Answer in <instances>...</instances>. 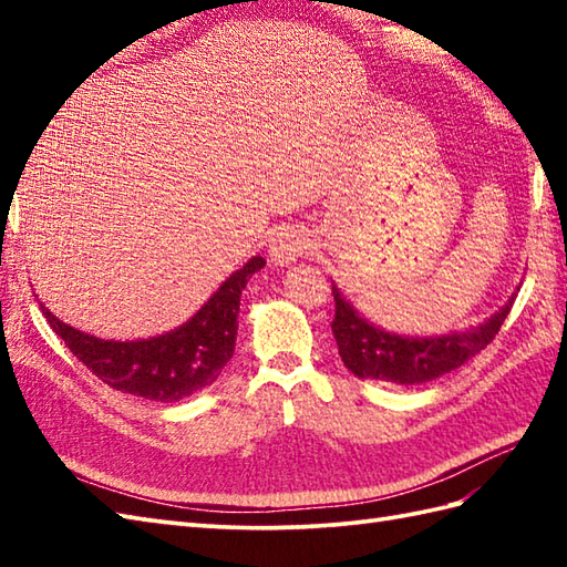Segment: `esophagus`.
<instances>
[{"label":"esophagus","instance_id":"obj_1","mask_svg":"<svg viewBox=\"0 0 567 567\" xmlns=\"http://www.w3.org/2000/svg\"><path fill=\"white\" fill-rule=\"evenodd\" d=\"M315 246V238H311L305 228H282V231L272 238L270 258L275 265H282L285 268V265H292L299 258L309 256Z\"/></svg>","mask_w":567,"mask_h":567}]
</instances>
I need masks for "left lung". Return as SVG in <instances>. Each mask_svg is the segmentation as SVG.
Wrapping results in <instances>:
<instances>
[{
	"label": "left lung",
	"mask_w": 567,
	"mask_h": 567,
	"mask_svg": "<svg viewBox=\"0 0 567 567\" xmlns=\"http://www.w3.org/2000/svg\"><path fill=\"white\" fill-rule=\"evenodd\" d=\"M331 292L336 302L331 329L336 343H339L343 365L355 378L394 384L431 382L465 365L470 358H475L495 339L516 297L512 295L507 305L467 331H451L443 336H402L382 329L360 315L336 282H331Z\"/></svg>",
	"instance_id": "left-lung-1"
}]
</instances>
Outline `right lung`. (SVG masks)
Segmentation results:
<instances>
[{"mask_svg": "<svg viewBox=\"0 0 567 567\" xmlns=\"http://www.w3.org/2000/svg\"><path fill=\"white\" fill-rule=\"evenodd\" d=\"M265 260L260 256H252L244 268L226 277L195 317L173 331L138 341L97 339L60 321L43 302L39 305L72 355L110 388L153 402H179L209 388L231 360L240 292L250 275H256Z\"/></svg>", "mask_w": 567, "mask_h": 567, "instance_id": "obj_1", "label": "right lung"}]
</instances>
